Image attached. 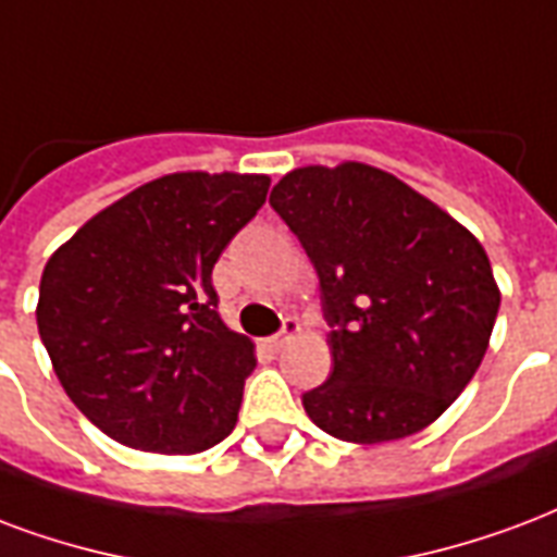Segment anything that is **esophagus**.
Masks as SVG:
<instances>
[{
	"label": "esophagus",
	"instance_id": "34e87169",
	"mask_svg": "<svg viewBox=\"0 0 557 557\" xmlns=\"http://www.w3.org/2000/svg\"><path fill=\"white\" fill-rule=\"evenodd\" d=\"M298 333H300L298 319H283V327H280V333H274V336L268 339V345H271L274 351H280V348H283L292 336H298Z\"/></svg>",
	"mask_w": 557,
	"mask_h": 557
}]
</instances>
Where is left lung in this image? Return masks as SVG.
I'll use <instances>...</instances> for the list:
<instances>
[{
	"instance_id": "1",
	"label": "left lung",
	"mask_w": 557,
	"mask_h": 557,
	"mask_svg": "<svg viewBox=\"0 0 557 557\" xmlns=\"http://www.w3.org/2000/svg\"><path fill=\"white\" fill-rule=\"evenodd\" d=\"M271 206L307 250L333 372L304 393L345 443H389L446 413L484 360L498 286L467 226L372 164L298 168Z\"/></svg>"
}]
</instances>
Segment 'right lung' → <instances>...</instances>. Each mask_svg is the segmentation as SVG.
Returning a JSON list of instances; mask_svg holds the SVG:
<instances>
[{
	"instance_id": "1",
	"label": "right lung",
	"mask_w": 557,
	"mask_h": 557,
	"mask_svg": "<svg viewBox=\"0 0 557 557\" xmlns=\"http://www.w3.org/2000/svg\"><path fill=\"white\" fill-rule=\"evenodd\" d=\"M262 174H171L102 209L49 257L37 331L102 434L197 455L236 428L253 342L218 315L212 268L265 203Z\"/></svg>"
}]
</instances>
